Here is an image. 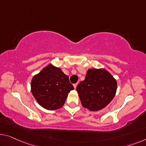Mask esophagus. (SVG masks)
<instances>
[{
    "label": "esophagus",
    "mask_w": 146,
    "mask_h": 146,
    "mask_svg": "<svg viewBox=\"0 0 146 146\" xmlns=\"http://www.w3.org/2000/svg\"><path fill=\"white\" fill-rule=\"evenodd\" d=\"M77 83H75V84H73V86H74V88H76V87H77Z\"/></svg>",
    "instance_id": "34e87169"
}]
</instances>
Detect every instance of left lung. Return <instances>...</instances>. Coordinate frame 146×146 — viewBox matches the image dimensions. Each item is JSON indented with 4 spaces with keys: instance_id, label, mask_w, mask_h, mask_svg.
<instances>
[{
    "instance_id": "8db88e82",
    "label": "left lung",
    "mask_w": 146,
    "mask_h": 146,
    "mask_svg": "<svg viewBox=\"0 0 146 146\" xmlns=\"http://www.w3.org/2000/svg\"><path fill=\"white\" fill-rule=\"evenodd\" d=\"M84 108L98 111L107 106L113 98L117 90V82L104 69H90L85 79L76 88Z\"/></svg>"
}]
</instances>
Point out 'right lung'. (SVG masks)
I'll return each mask as SVG.
<instances>
[{
	"mask_svg": "<svg viewBox=\"0 0 146 146\" xmlns=\"http://www.w3.org/2000/svg\"><path fill=\"white\" fill-rule=\"evenodd\" d=\"M31 92L40 105L48 110L62 108L74 89L69 77L52 65L44 67L31 80Z\"/></svg>",
	"mask_w": 146,
	"mask_h": 146,
	"instance_id": "right-lung-1",
	"label": "right lung"
}]
</instances>
